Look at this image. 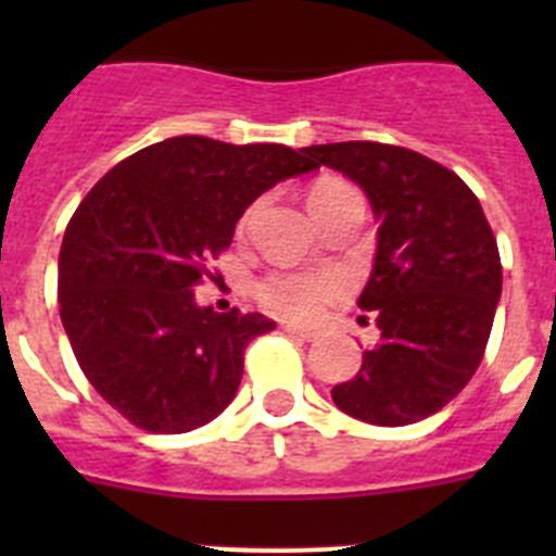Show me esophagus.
Wrapping results in <instances>:
<instances>
[{"label": "esophagus", "mask_w": 556, "mask_h": 556, "mask_svg": "<svg viewBox=\"0 0 556 556\" xmlns=\"http://www.w3.org/2000/svg\"><path fill=\"white\" fill-rule=\"evenodd\" d=\"M283 331L294 339H303V342H317L320 339V331H312V328H303V326H294V323H287Z\"/></svg>", "instance_id": "obj_1"}]
</instances>
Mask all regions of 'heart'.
<instances>
[{"label": "heart", "mask_w": 556, "mask_h": 556, "mask_svg": "<svg viewBox=\"0 0 556 556\" xmlns=\"http://www.w3.org/2000/svg\"><path fill=\"white\" fill-rule=\"evenodd\" d=\"M345 194H358V191L345 180H323L308 194L312 214L320 205L345 198ZM253 211L255 208H250L244 214L242 225L253 219ZM345 278L339 273H331V269H317V273H289V269H283V273L264 275L262 281L255 283V301L262 303L267 312L292 317V320H317L326 312V306H331L339 298H345Z\"/></svg>", "instance_id": "obj_1"}]
</instances>
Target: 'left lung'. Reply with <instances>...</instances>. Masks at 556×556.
Returning <instances> with one entry per match:
<instances>
[{"mask_svg": "<svg viewBox=\"0 0 556 556\" xmlns=\"http://www.w3.org/2000/svg\"><path fill=\"white\" fill-rule=\"evenodd\" d=\"M365 189L378 219L358 308L381 342L331 390L345 415L409 426L451 404L479 370L501 298V255L479 198L448 166L378 141L303 150Z\"/></svg>", "mask_w": 556, "mask_h": 556, "instance_id": "8db88e82", "label": "left lung"}]
</instances>
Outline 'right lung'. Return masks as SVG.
Listing matches in <instances>:
<instances>
[{"label": "right lung", "mask_w": 556, "mask_h": 556, "mask_svg": "<svg viewBox=\"0 0 556 556\" xmlns=\"http://www.w3.org/2000/svg\"><path fill=\"white\" fill-rule=\"evenodd\" d=\"M317 169L283 144L175 136L119 161L68 219L58 303L77 365L136 429L184 434L233 401L264 314L200 308L191 289L236 219L278 180Z\"/></svg>", "instance_id": "add662e5"}]
</instances>
